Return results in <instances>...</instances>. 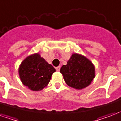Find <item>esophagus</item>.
Here are the masks:
<instances>
[{
    "label": "esophagus",
    "mask_w": 121,
    "mask_h": 121,
    "mask_svg": "<svg viewBox=\"0 0 121 121\" xmlns=\"http://www.w3.org/2000/svg\"><path fill=\"white\" fill-rule=\"evenodd\" d=\"M60 66H58V67H56V71H60Z\"/></svg>",
    "instance_id": "esophagus-1"
}]
</instances>
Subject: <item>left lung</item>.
Segmentation results:
<instances>
[{
  "label": "left lung",
  "mask_w": 121,
  "mask_h": 121,
  "mask_svg": "<svg viewBox=\"0 0 121 121\" xmlns=\"http://www.w3.org/2000/svg\"><path fill=\"white\" fill-rule=\"evenodd\" d=\"M60 73L69 86L82 89L89 86L95 76V66L89 59L78 54H73Z\"/></svg>",
  "instance_id": "obj_1"
}]
</instances>
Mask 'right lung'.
Segmentation results:
<instances>
[{"label":"right lung","mask_w":121,"mask_h":121,"mask_svg":"<svg viewBox=\"0 0 121 121\" xmlns=\"http://www.w3.org/2000/svg\"><path fill=\"white\" fill-rule=\"evenodd\" d=\"M56 71L39 54L35 53L22 61L19 68V74L24 86L32 91H41L47 86Z\"/></svg>","instance_id":"obj_1"}]
</instances>
